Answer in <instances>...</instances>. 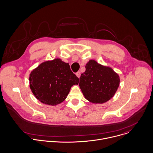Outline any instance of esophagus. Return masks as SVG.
Instances as JSON below:
<instances>
[{
	"label": "esophagus",
	"instance_id": "obj_1",
	"mask_svg": "<svg viewBox=\"0 0 153 153\" xmlns=\"http://www.w3.org/2000/svg\"><path fill=\"white\" fill-rule=\"evenodd\" d=\"M76 75L77 76V77L78 78H80V75H81V73H80V71H78V72H77V73H76Z\"/></svg>",
	"mask_w": 153,
	"mask_h": 153
}]
</instances>
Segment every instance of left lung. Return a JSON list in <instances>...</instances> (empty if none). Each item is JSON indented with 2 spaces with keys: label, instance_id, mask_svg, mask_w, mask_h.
Masks as SVG:
<instances>
[{
  "label": "left lung",
  "instance_id": "obj_1",
  "mask_svg": "<svg viewBox=\"0 0 153 153\" xmlns=\"http://www.w3.org/2000/svg\"><path fill=\"white\" fill-rule=\"evenodd\" d=\"M86 71L81 74L79 86L85 97L93 103H103L114 97L120 86L118 73L109 66L103 65L94 60L86 65Z\"/></svg>",
  "mask_w": 153,
  "mask_h": 153
}]
</instances>
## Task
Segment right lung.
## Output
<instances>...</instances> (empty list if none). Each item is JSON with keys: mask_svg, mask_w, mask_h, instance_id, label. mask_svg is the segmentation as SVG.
Returning <instances> with one entry per match:
<instances>
[{"mask_svg": "<svg viewBox=\"0 0 153 153\" xmlns=\"http://www.w3.org/2000/svg\"><path fill=\"white\" fill-rule=\"evenodd\" d=\"M30 88L41 103L56 106L62 102L79 78L71 71L69 64L59 58L41 63L30 74Z\"/></svg>", "mask_w": 153, "mask_h": 153, "instance_id": "1", "label": "right lung"}]
</instances>
